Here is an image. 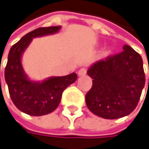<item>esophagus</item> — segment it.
<instances>
[{
	"mask_svg": "<svg viewBox=\"0 0 149 149\" xmlns=\"http://www.w3.org/2000/svg\"><path fill=\"white\" fill-rule=\"evenodd\" d=\"M86 74V70L85 69V68H81L79 71H78V75L79 76V77H83V76H85Z\"/></svg>",
	"mask_w": 149,
	"mask_h": 149,
	"instance_id": "1",
	"label": "esophagus"
}]
</instances>
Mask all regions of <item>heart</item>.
<instances>
[{
  "instance_id": "b5f03b06",
  "label": "heart",
  "mask_w": 149,
  "mask_h": 149,
  "mask_svg": "<svg viewBox=\"0 0 149 149\" xmlns=\"http://www.w3.org/2000/svg\"><path fill=\"white\" fill-rule=\"evenodd\" d=\"M111 53H112V49L111 47H105L102 51V57H108L109 56L111 55Z\"/></svg>"
}]
</instances>
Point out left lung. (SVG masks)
<instances>
[{
  "mask_svg": "<svg viewBox=\"0 0 149 149\" xmlns=\"http://www.w3.org/2000/svg\"><path fill=\"white\" fill-rule=\"evenodd\" d=\"M123 50L93 63L87 70L93 86L86 94V106L93 114L105 119L131 114L145 86L141 56L128 45H124Z\"/></svg>",
  "mask_w": 149,
  "mask_h": 149,
  "instance_id": "obj_1",
  "label": "left lung"
}]
</instances>
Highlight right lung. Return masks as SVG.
<instances>
[{
	"instance_id": "obj_1",
	"label": "right lung",
	"mask_w": 149,
	"mask_h": 149,
	"mask_svg": "<svg viewBox=\"0 0 149 149\" xmlns=\"http://www.w3.org/2000/svg\"><path fill=\"white\" fill-rule=\"evenodd\" d=\"M62 26L41 27L31 31L10 48L5 68V81L15 106L30 116H44L56 109L65 88L77 80L72 72L62 77H49L42 81L31 79L25 73L22 57L24 51L35 38L56 34Z\"/></svg>"
}]
</instances>
